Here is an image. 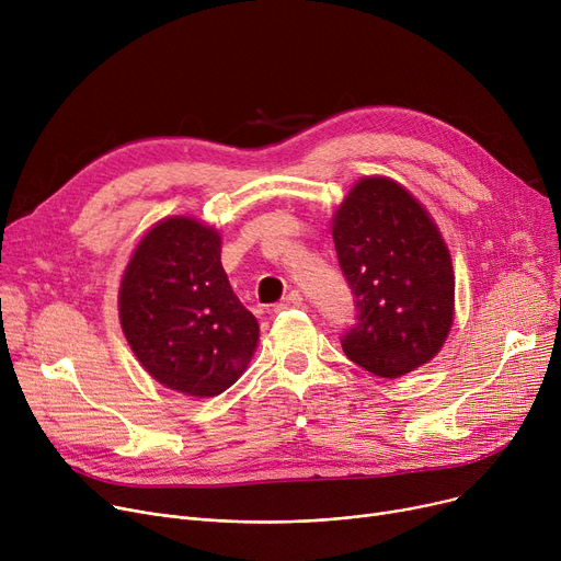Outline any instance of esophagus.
Returning <instances> with one entry per match:
<instances>
[{
	"label": "esophagus",
	"mask_w": 561,
	"mask_h": 561,
	"mask_svg": "<svg viewBox=\"0 0 561 561\" xmlns=\"http://www.w3.org/2000/svg\"><path fill=\"white\" fill-rule=\"evenodd\" d=\"M302 305V296L298 290H290L288 296L279 302V305H275V311H284V309H293V307H300Z\"/></svg>",
	"instance_id": "esophagus-1"
}]
</instances>
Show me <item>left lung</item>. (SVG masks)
Returning <instances> with one entry per match:
<instances>
[{"mask_svg": "<svg viewBox=\"0 0 561 561\" xmlns=\"http://www.w3.org/2000/svg\"><path fill=\"white\" fill-rule=\"evenodd\" d=\"M332 236L359 311L341 339L345 357L389 379L436 357L453 328L455 273L423 204L389 176H364L334 214Z\"/></svg>", "mask_w": 561, "mask_h": 561, "instance_id": "left-lung-1", "label": "left lung"}]
</instances>
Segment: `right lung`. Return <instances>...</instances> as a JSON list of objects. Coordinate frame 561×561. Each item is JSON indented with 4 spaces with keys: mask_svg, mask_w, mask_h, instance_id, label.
<instances>
[{
    "mask_svg": "<svg viewBox=\"0 0 561 561\" xmlns=\"http://www.w3.org/2000/svg\"><path fill=\"white\" fill-rule=\"evenodd\" d=\"M117 307L140 366L163 387L195 398L227 391L259 341L256 318L222 271L220 233L186 216L165 218L142 236Z\"/></svg>",
    "mask_w": 561,
    "mask_h": 561,
    "instance_id": "add662e5",
    "label": "right lung"
}]
</instances>
